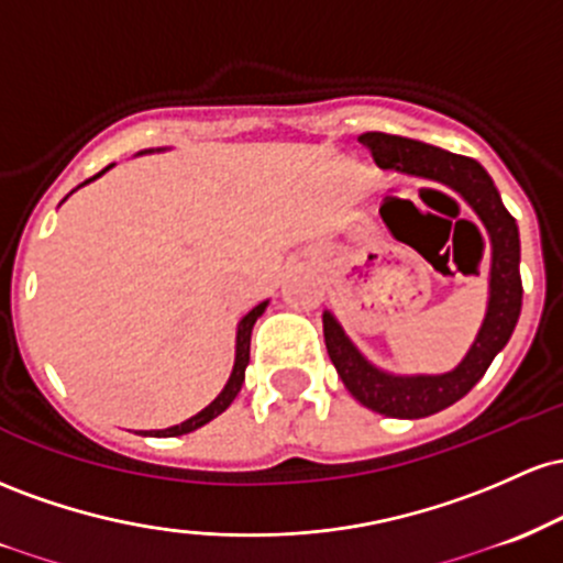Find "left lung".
<instances>
[{"instance_id":"left-lung-1","label":"left lung","mask_w":563,"mask_h":563,"mask_svg":"<svg viewBox=\"0 0 563 563\" xmlns=\"http://www.w3.org/2000/svg\"><path fill=\"white\" fill-rule=\"evenodd\" d=\"M358 143L369 148L377 167L446 183L454 191L463 194L465 201L484 220L492 239V279L486 319L468 356L463 358L457 369L446 372V375H385L353 349L338 321L330 313H324L327 353H330L334 369L343 377L353 399L362 401L372 412L385 415V418H428V415L441 412L450 404L463 399L473 385L482 380L492 358L505 349V343L514 334L523 295L519 274V225H516L514 214L505 210L500 194H497L486 169L471 156L452 154V151L409 141V137L385 135V132H364Z\"/></svg>"}]
</instances>
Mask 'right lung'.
Segmentation results:
<instances>
[{
	"instance_id": "add662e5",
	"label": "right lung",
	"mask_w": 563,
	"mask_h": 563,
	"mask_svg": "<svg viewBox=\"0 0 563 563\" xmlns=\"http://www.w3.org/2000/svg\"><path fill=\"white\" fill-rule=\"evenodd\" d=\"M109 169V167H106ZM106 169H100L95 178H100V175L106 173ZM265 306L268 302H261L257 308H252V311L244 316L242 321H239V332H236V362H233V372L229 377V385L223 388V394L214 399L210 407L201 409L199 415H194L191 420L180 422V426H173V428H164V431H151V435H159V439H169V435H183V433H191L197 431V428L205 426V422H210L212 418H218L220 412H225V409L231 407V401L236 399V394L242 390V383H244V369H247L250 364V338H252V327H255V321L261 319V313L265 311Z\"/></svg>"
}]
</instances>
